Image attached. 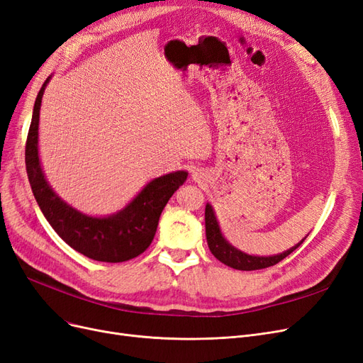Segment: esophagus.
<instances>
[{"instance_id":"esophagus-1","label":"esophagus","mask_w":363,"mask_h":363,"mask_svg":"<svg viewBox=\"0 0 363 363\" xmlns=\"http://www.w3.org/2000/svg\"><path fill=\"white\" fill-rule=\"evenodd\" d=\"M193 179H194L196 182H202V181H205V173H203L202 170H199V169L193 170Z\"/></svg>"}]
</instances>
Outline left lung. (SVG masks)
Masks as SVG:
<instances>
[{"mask_svg": "<svg viewBox=\"0 0 363 363\" xmlns=\"http://www.w3.org/2000/svg\"><path fill=\"white\" fill-rule=\"evenodd\" d=\"M205 227H206V240H208V247H209L211 252L221 263L230 266V267H233V269H238V271H257V269H264V267L274 266L283 259H286L289 254H291L305 240V239H302L298 245H294L293 248H290L284 252L277 254V256H269V257L250 256V254H245L242 251L236 250L224 239V236L220 230L216 213H213V209L209 203L205 208Z\"/></svg>", "mask_w": 363, "mask_h": 363, "instance_id": "1", "label": "left lung"}]
</instances>
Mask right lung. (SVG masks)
Returning <instances> with one entry per match:
<instances>
[{"label":"right lung","mask_w":363,"mask_h":363,"mask_svg":"<svg viewBox=\"0 0 363 363\" xmlns=\"http://www.w3.org/2000/svg\"><path fill=\"white\" fill-rule=\"evenodd\" d=\"M49 79L37 94L25 145L26 174L37 203L52 229L84 256L107 263L138 257L151 245L161 212L189 173L178 170L152 179L123 211L111 217H89L62 202L49 186L38 158L40 106Z\"/></svg>","instance_id":"right-lung-1"}]
</instances>
